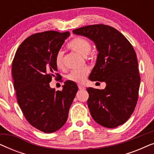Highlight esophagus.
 I'll return each mask as SVG.
<instances>
[{"label":"esophagus","mask_w":154,"mask_h":154,"mask_svg":"<svg viewBox=\"0 0 154 154\" xmlns=\"http://www.w3.org/2000/svg\"><path fill=\"white\" fill-rule=\"evenodd\" d=\"M78 87H79V88L80 90H85V88L84 87L83 85H80V84H79V85H78Z\"/></svg>","instance_id":"1"}]
</instances>
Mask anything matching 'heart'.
<instances>
[{
  "mask_svg": "<svg viewBox=\"0 0 154 154\" xmlns=\"http://www.w3.org/2000/svg\"><path fill=\"white\" fill-rule=\"evenodd\" d=\"M68 48L71 50L77 52L83 57H86L90 53L91 50V43L87 39L82 37H76L68 43ZM56 66L58 69H62L64 67L63 62V52L60 50L57 52L55 59H54ZM89 73V69L88 67H83L80 69L71 71L67 75L69 81L75 82V83H81L85 81L87 75Z\"/></svg>",
  "mask_w": 154,
  "mask_h": 154,
  "instance_id": "1",
  "label": "heart"
}]
</instances>
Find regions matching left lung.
I'll return each instance as SVG.
<instances>
[{"label":"left lung","mask_w":154,"mask_h":154,"mask_svg":"<svg viewBox=\"0 0 154 154\" xmlns=\"http://www.w3.org/2000/svg\"><path fill=\"white\" fill-rule=\"evenodd\" d=\"M73 33L95 44L99 53L89 79L106 85L104 90L87 88L88 106L92 119L108 128L125 123L136 106L140 84L133 47L121 32L108 25H90Z\"/></svg>","instance_id":"8db88e82"}]
</instances>
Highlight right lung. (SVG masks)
I'll use <instances>...</instances> for the list:
<instances>
[{
    "mask_svg": "<svg viewBox=\"0 0 154 154\" xmlns=\"http://www.w3.org/2000/svg\"><path fill=\"white\" fill-rule=\"evenodd\" d=\"M69 35V31H54L31 35L18 48L12 62L14 88L21 110L33 127L45 133L64 125L78 91L77 85L71 81L64 82L61 91L50 87L52 78L60 77L54 59Z\"/></svg>",
    "mask_w": 154,
    "mask_h": 154,
    "instance_id": "right-lung-1",
    "label": "right lung"
}]
</instances>
